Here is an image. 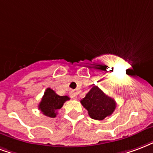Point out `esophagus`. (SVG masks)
I'll return each mask as SVG.
<instances>
[{
	"label": "esophagus",
	"instance_id": "34e87169",
	"mask_svg": "<svg viewBox=\"0 0 153 153\" xmlns=\"http://www.w3.org/2000/svg\"><path fill=\"white\" fill-rule=\"evenodd\" d=\"M70 97H71L72 99H76V98H77V93L74 91H70Z\"/></svg>",
	"mask_w": 153,
	"mask_h": 153
}]
</instances>
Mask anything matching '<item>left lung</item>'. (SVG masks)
<instances>
[{"mask_svg":"<svg viewBox=\"0 0 153 153\" xmlns=\"http://www.w3.org/2000/svg\"><path fill=\"white\" fill-rule=\"evenodd\" d=\"M81 104L88 110V115L95 120H103L110 116L116 108V102L97 86H93Z\"/></svg>","mask_w":153,"mask_h":153,"instance_id":"1","label":"left lung"}]
</instances>
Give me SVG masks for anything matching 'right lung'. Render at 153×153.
<instances>
[{
  "mask_svg": "<svg viewBox=\"0 0 153 153\" xmlns=\"http://www.w3.org/2000/svg\"><path fill=\"white\" fill-rule=\"evenodd\" d=\"M68 100L70 98L67 96H59L53 89L48 88L45 91L39 104V109L45 116L55 117L57 114V110L62 108Z\"/></svg>",
  "mask_w": 153,
  "mask_h": 153,
  "instance_id": "1",
  "label": "right lung"
}]
</instances>
